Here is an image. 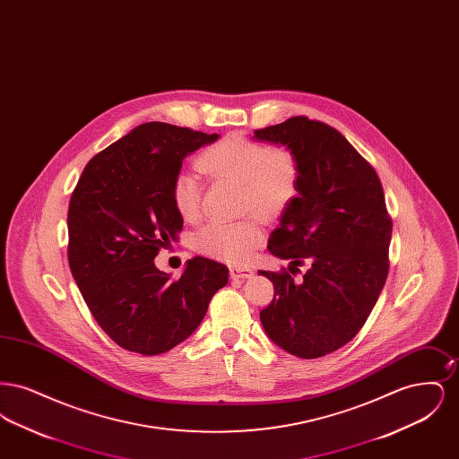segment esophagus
<instances>
[{"mask_svg":"<svg viewBox=\"0 0 459 459\" xmlns=\"http://www.w3.org/2000/svg\"><path fill=\"white\" fill-rule=\"evenodd\" d=\"M255 272L247 266H232L230 268V277L232 279H249Z\"/></svg>","mask_w":459,"mask_h":459,"instance_id":"obj_1","label":"esophagus"}]
</instances>
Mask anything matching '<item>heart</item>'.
<instances>
[{
  "mask_svg": "<svg viewBox=\"0 0 459 459\" xmlns=\"http://www.w3.org/2000/svg\"><path fill=\"white\" fill-rule=\"evenodd\" d=\"M196 169L213 180H236L240 184V208L264 219L284 213L299 195L301 165L287 148H272L268 143L244 134H229L197 154ZM177 213L186 221L201 217L203 186L196 175L178 170L170 187ZM262 225L255 217L238 221H213L195 236L199 253L230 264L249 262L262 246Z\"/></svg>",
  "mask_w": 459,
  "mask_h": 459,
  "instance_id": "obj_1",
  "label": "heart"
}]
</instances>
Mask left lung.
Segmentation results:
<instances>
[{
	"instance_id": "1",
	"label": "left lung",
	"mask_w": 459,
	"mask_h": 459,
	"mask_svg": "<svg viewBox=\"0 0 459 459\" xmlns=\"http://www.w3.org/2000/svg\"><path fill=\"white\" fill-rule=\"evenodd\" d=\"M255 137L287 146L301 165L299 196L268 240L290 266L260 270L275 290L260 320L282 350L320 358L348 344L370 316L389 273L393 219L378 175L337 129L299 115ZM303 264L308 270L296 283Z\"/></svg>"
}]
</instances>
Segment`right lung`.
Instances as JSON below:
<instances>
[{
	"instance_id": "add662e5",
	"label": "right lung",
	"mask_w": 459,
	"mask_h": 459,
	"mask_svg": "<svg viewBox=\"0 0 459 459\" xmlns=\"http://www.w3.org/2000/svg\"><path fill=\"white\" fill-rule=\"evenodd\" d=\"M217 134L148 122L89 160L68 204V264L98 325L153 356L186 341L227 284L225 264L195 256L180 279L154 266L184 220L172 203L182 160Z\"/></svg>"
}]
</instances>
